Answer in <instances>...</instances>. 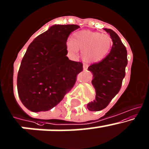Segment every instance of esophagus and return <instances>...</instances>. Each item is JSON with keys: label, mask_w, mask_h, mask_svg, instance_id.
<instances>
[{"label": "esophagus", "mask_w": 149, "mask_h": 149, "mask_svg": "<svg viewBox=\"0 0 149 149\" xmlns=\"http://www.w3.org/2000/svg\"><path fill=\"white\" fill-rule=\"evenodd\" d=\"M88 65H86V64H84V65H83V68H84V70H87L88 69Z\"/></svg>", "instance_id": "esophagus-1"}]
</instances>
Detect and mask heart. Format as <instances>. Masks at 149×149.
Here are the masks:
<instances>
[{"label":"heart","instance_id":"heart-1","mask_svg":"<svg viewBox=\"0 0 149 149\" xmlns=\"http://www.w3.org/2000/svg\"><path fill=\"white\" fill-rule=\"evenodd\" d=\"M112 38L109 34L90 31H81L72 36L67 42L68 51L76 55L78 50L82 51V58L87 63L101 61L109 54Z\"/></svg>","mask_w":149,"mask_h":149}]
</instances>
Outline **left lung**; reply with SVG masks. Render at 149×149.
<instances>
[{
    "mask_svg": "<svg viewBox=\"0 0 149 149\" xmlns=\"http://www.w3.org/2000/svg\"><path fill=\"white\" fill-rule=\"evenodd\" d=\"M104 30L110 34L113 45L105 58L88 68L93 73L91 83L95 90V99L87 105L88 109L91 111L105 109L119 92L128 63L127 51L120 38L113 30Z\"/></svg>",
    "mask_w": 149,
    "mask_h": 149,
    "instance_id": "8db88e82",
    "label": "left lung"
}]
</instances>
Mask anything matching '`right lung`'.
Segmentation results:
<instances>
[{"label":"right lung","mask_w":149,"mask_h":149,"mask_svg":"<svg viewBox=\"0 0 149 149\" xmlns=\"http://www.w3.org/2000/svg\"><path fill=\"white\" fill-rule=\"evenodd\" d=\"M77 25H54L37 36L23 56L17 77L19 98L28 109L46 111L62 101L83 70L66 55V42Z\"/></svg>","instance_id":"add662e5"}]
</instances>
